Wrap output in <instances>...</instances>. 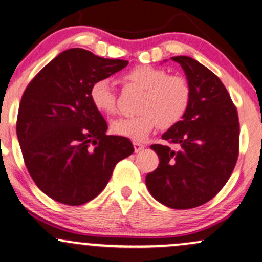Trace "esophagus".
<instances>
[{
    "label": "esophagus",
    "instance_id": "obj_1",
    "mask_svg": "<svg viewBox=\"0 0 262 262\" xmlns=\"http://www.w3.org/2000/svg\"><path fill=\"white\" fill-rule=\"evenodd\" d=\"M133 145H134V151H135V152H139V151H141L145 147L144 144L138 143V141H133Z\"/></svg>",
    "mask_w": 262,
    "mask_h": 262
}]
</instances>
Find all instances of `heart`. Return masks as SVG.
<instances>
[{"label":"heart","instance_id":"b5f03b06","mask_svg":"<svg viewBox=\"0 0 262 262\" xmlns=\"http://www.w3.org/2000/svg\"><path fill=\"white\" fill-rule=\"evenodd\" d=\"M125 81L144 90L140 115L122 117L111 123V130L134 141H144L160 124L172 127L184 117L190 102V88L185 78L168 74L166 69L139 64L123 75ZM89 97L94 107L103 115L116 112V94L108 79L91 84Z\"/></svg>","mask_w":262,"mask_h":262}]
</instances>
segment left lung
<instances>
[{
	"instance_id": "obj_1",
	"label": "left lung",
	"mask_w": 262,
	"mask_h": 262,
	"mask_svg": "<svg viewBox=\"0 0 262 262\" xmlns=\"http://www.w3.org/2000/svg\"><path fill=\"white\" fill-rule=\"evenodd\" d=\"M181 64L190 88L182 121L151 145L160 165L145 178L150 194L171 209L185 210L212 199L231 177L239 152V122L228 91L196 59L172 57Z\"/></svg>"
}]
</instances>
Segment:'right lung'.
Wrapping results in <instances>:
<instances>
[{"instance_id":"add662e5","label":"right lung","mask_w":262,"mask_h":262,"mask_svg":"<svg viewBox=\"0 0 262 262\" xmlns=\"http://www.w3.org/2000/svg\"><path fill=\"white\" fill-rule=\"evenodd\" d=\"M128 66L69 49L45 66L25 89L17 137L25 166L42 193L78 206L96 198L113 168L134 151L130 140L106 135L107 123L89 97L91 84Z\"/></svg>"}]
</instances>
